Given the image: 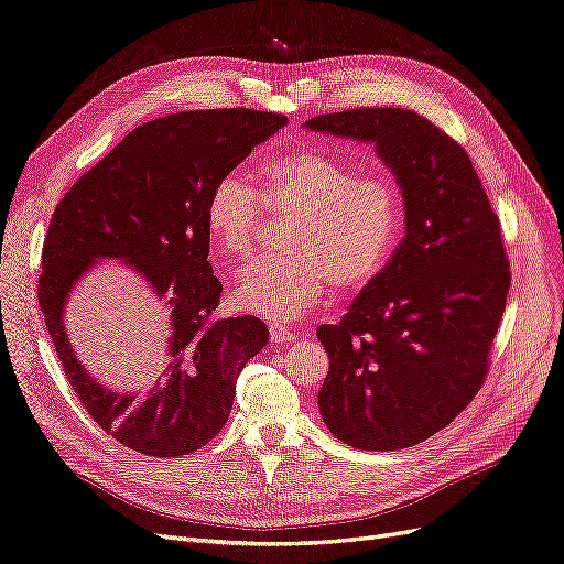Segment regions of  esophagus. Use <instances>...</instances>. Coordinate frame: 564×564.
Here are the masks:
<instances>
[{"label":"esophagus","instance_id":"1","mask_svg":"<svg viewBox=\"0 0 564 564\" xmlns=\"http://www.w3.org/2000/svg\"><path fill=\"white\" fill-rule=\"evenodd\" d=\"M269 338H272V343H276V346H283V343L292 340V329L283 325H269Z\"/></svg>","mask_w":564,"mask_h":564}]
</instances>
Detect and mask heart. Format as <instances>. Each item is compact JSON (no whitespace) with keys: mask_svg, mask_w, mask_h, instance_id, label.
Returning <instances> with one entry per match:
<instances>
[{"mask_svg":"<svg viewBox=\"0 0 564 564\" xmlns=\"http://www.w3.org/2000/svg\"><path fill=\"white\" fill-rule=\"evenodd\" d=\"M264 209L292 216L285 258L251 262L235 283V304L267 321L290 323L336 292L371 285L394 256L405 228V195L382 170L359 167L317 147L269 161L260 193L230 170L205 200V226L226 256L253 247Z\"/></svg>","mask_w":564,"mask_h":564,"instance_id":"1","label":"heart"}]
</instances>
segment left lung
Instances as JSON below:
<instances>
[{
  "mask_svg": "<svg viewBox=\"0 0 564 564\" xmlns=\"http://www.w3.org/2000/svg\"><path fill=\"white\" fill-rule=\"evenodd\" d=\"M304 129L371 142L405 195V237L338 325L317 338L327 429L366 452L424 443L473 401L500 327L509 260L463 147L417 112L355 108Z\"/></svg>",
  "mask_w": 564,
  "mask_h": 564,
  "instance_id": "1",
  "label": "left lung"
}]
</instances>
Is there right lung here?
Returning a JSON list of instances; mask_svg holds the SVG:
<instances>
[{"instance_id":"add662e5","label":"right lung","mask_w":564,"mask_h":564,"mask_svg":"<svg viewBox=\"0 0 564 564\" xmlns=\"http://www.w3.org/2000/svg\"><path fill=\"white\" fill-rule=\"evenodd\" d=\"M285 124V115L247 108L147 121L73 184L53 214L39 279L47 334L91 420L133 452L177 458L207 445L228 422L241 369L267 346L258 317H214L224 285L207 260L205 200L218 177ZM101 259L129 263L169 308L166 361L144 398L96 381L63 327L72 288Z\"/></svg>"}]
</instances>
